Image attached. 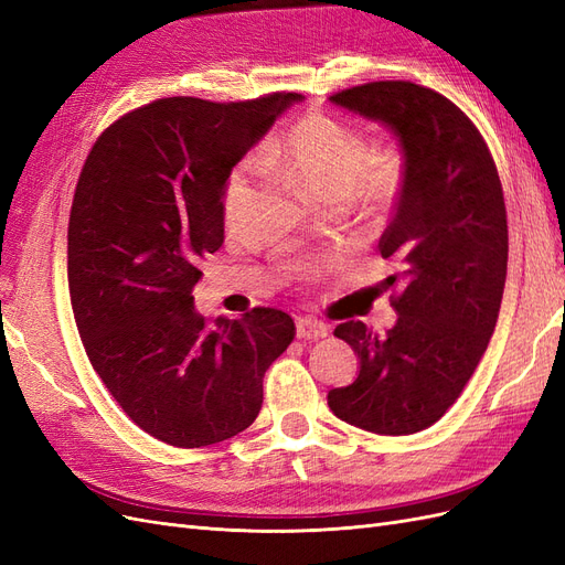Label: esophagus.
Here are the masks:
<instances>
[{
  "instance_id": "1",
  "label": "esophagus",
  "mask_w": 565,
  "mask_h": 565,
  "mask_svg": "<svg viewBox=\"0 0 565 565\" xmlns=\"http://www.w3.org/2000/svg\"><path fill=\"white\" fill-rule=\"evenodd\" d=\"M328 334V324L316 318H299L297 320V337L299 339H320Z\"/></svg>"
}]
</instances>
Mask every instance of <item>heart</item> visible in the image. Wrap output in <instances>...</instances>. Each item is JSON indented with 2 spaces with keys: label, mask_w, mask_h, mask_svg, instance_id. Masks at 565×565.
Instances as JSON below:
<instances>
[{
  "label": "heart",
  "mask_w": 565,
  "mask_h": 565,
  "mask_svg": "<svg viewBox=\"0 0 565 565\" xmlns=\"http://www.w3.org/2000/svg\"><path fill=\"white\" fill-rule=\"evenodd\" d=\"M268 172L282 174L313 200L347 202L367 221H382L396 207L407 183V156L396 143L370 146V139L337 117L311 110L295 119L280 139L259 156ZM254 164L245 162L228 177L224 214L228 224L252 198Z\"/></svg>",
  "instance_id": "heart-1"
}]
</instances>
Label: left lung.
Here are the masks:
<instances>
[{"label":"left lung","mask_w":565,"mask_h":565,"mask_svg":"<svg viewBox=\"0 0 565 565\" xmlns=\"http://www.w3.org/2000/svg\"><path fill=\"white\" fill-rule=\"evenodd\" d=\"M332 104L388 125L407 156V183L380 252L398 320L386 334L361 320L334 337L361 358L332 413L372 434L407 436L438 422L481 363L507 280V207L481 131L450 98L407 79L358 84Z\"/></svg>","instance_id":"1"}]
</instances>
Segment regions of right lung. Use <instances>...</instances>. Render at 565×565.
<instances>
[{
  "mask_svg": "<svg viewBox=\"0 0 565 565\" xmlns=\"http://www.w3.org/2000/svg\"><path fill=\"white\" fill-rule=\"evenodd\" d=\"M299 98H158L115 119L84 160L67 224L77 330L117 405L167 446L245 431L266 370L297 334L292 316L270 306L204 320L193 287L224 245L231 169Z\"/></svg>",
  "mask_w": 565,
  "mask_h": 565,
  "instance_id": "right-lung-1",
  "label": "right lung"
}]
</instances>
